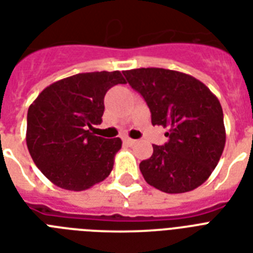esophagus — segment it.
Returning <instances> with one entry per match:
<instances>
[{
	"label": "esophagus",
	"mask_w": 253,
	"mask_h": 253,
	"mask_svg": "<svg viewBox=\"0 0 253 253\" xmlns=\"http://www.w3.org/2000/svg\"><path fill=\"white\" fill-rule=\"evenodd\" d=\"M123 143H125V144H127V146H132V144L135 143V140L131 138H123Z\"/></svg>",
	"instance_id": "esophagus-1"
}]
</instances>
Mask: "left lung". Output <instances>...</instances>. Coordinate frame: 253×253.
<instances>
[{"mask_svg":"<svg viewBox=\"0 0 253 253\" xmlns=\"http://www.w3.org/2000/svg\"><path fill=\"white\" fill-rule=\"evenodd\" d=\"M151 110L154 126L168 127L169 140L154 144V154L139 164L144 180L164 193H185L208 180L219 162L226 130L219 101L204 83L164 68L123 71Z\"/></svg>","mask_w":253,"mask_h":253,"instance_id":"left-lung-1","label":"left lung"}]
</instances>
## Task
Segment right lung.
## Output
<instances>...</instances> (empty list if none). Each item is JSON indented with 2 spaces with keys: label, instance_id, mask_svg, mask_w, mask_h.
Wrapping results in <instances>:
<instances>
[{
  "label": "right lung",
  "instance_id": "1",
  "mask_svg": "<svg viewBox=\"0 0 253 253\" xmlns=\"http://www.w3.org/2000/svg\"><path fill=\"white\" fill-rule=\"evenodd\" d=\"M125 83L119 71L79 73L47 86L30 105L27 148L56 186L81 192L110 174L122 140L95 136L89 128L102 122L106 91Z\"/></svg>",
  "mask_w": 253,
  "mask_h": 253
}]
</instances>
